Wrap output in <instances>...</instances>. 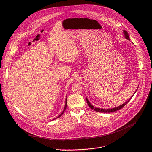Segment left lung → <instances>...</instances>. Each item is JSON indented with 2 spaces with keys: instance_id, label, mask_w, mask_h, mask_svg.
<instances>
[{
  "instance_id": "left-lung-1",
  "label": "left lung",
  "mask_w": 152,
  "mask_h": 152,
  "mask_svg": "<svg viewBox=\"0 0 152 152\" xmlns=\"http://www.w3.org/2000/svg\"><path fill=\"white\" fill-rule=\"evenodd\" d=\"M123 32H124V35H125V38H126V39H129V40H130V38H129V35H128V34H127V31H123ZM135 91V92H136ZM131 97V98H132ZM131 98L128 101H127L126 102H125L124 103H123V104H121V105H120V106H118V107H114V108H113V109H107V110H105V109H100V108H97V107H94L90 103V102L88 100V99H86V102H87V103H88V106H90V108H91L92 110H94L95 111H97V112H100V113H113V112H115V111H118V110H120V109H121V108H123L129 101H130V100L131 99Z\"/></svg>"
}]
</instances>
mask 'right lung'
Wrapping results in <instances>:
<instances>
[{
    "label": "right lung",
    "mask_w": 152,
    "mask_h": 152,
    "mask_svg": "<svg viewBox=\"0 0 152 152\" xmlns=\"http://www.w3.org/2000/svg\"><path fill=\"white\" fill-rule=\"evenodd\" d=\"M66 107H67V100H66V105H65V107H64V110H63V111H62V113L57 117V118H59V117H60L62 114H63V113H64V111H65V110H66ZM55 118V119H56Z\"/></svg>",
    "instance_id": "add662e5"
}]
</instances>
